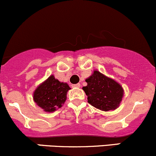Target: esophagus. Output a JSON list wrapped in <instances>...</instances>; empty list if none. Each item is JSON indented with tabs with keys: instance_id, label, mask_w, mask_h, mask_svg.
Instances as JSON below:
<instances>
[{
	"instance_id": "1",
	"label": "esophagus",
	"mask_w": 156,
	"mask_h": 156,
	"mask_svg": "<svg viewBox=\"0 0 156 156\" xmlns=\"http://www.w3.org/2000/svg\"><path fill=\"white\" fill-rule=\"evenodd\" d=\"M72 87L73 88H79V87H80V83H76V84H73V85H72Z\"/></svg>"
}]
</instances>
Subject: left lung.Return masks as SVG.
<instances>
[{
	"label": "left lung",
	"mask_w": 156,
	"mask_h": 156,
	"mask_svg": "<svg viewBox=\"0 0 156 156\" xmlns=\"http://www.w3.org/2000/svg\"><path fill=\"white\" fill-rule=\"evenodd\" d=\"M86 82L87 86L83 89L87 95L88 102L91 106L103 111L115 110L119 107L124 91L115 80L94 70Z\"/></svg>",
	"instance_id": "8db88e82"
}]
</instances>
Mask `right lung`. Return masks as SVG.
<instances>
[{
  "label": "right lung",
  "instance_id": "obj_1",
  "mask_svg": "<svg viewBox=\"0 0 156 156\" xmlns=\"http://www.w3.org/2000/svg\"><path fill=\"white\" fill-rule=\"evenodd\" d=\"M70 88L68 85L49 76L40 85L34 92V101L46 112H53L60 108L67 98V92Z\"/></svg>",
  "mask_w": 156,
  "mask_h": 156
}]
</instances>
